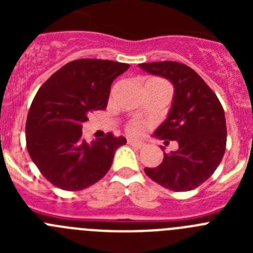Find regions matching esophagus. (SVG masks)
<instances>
[{"instance_id": "34e87169", "label": "esophagus", "mask_w": 253, "mask_h": 253, "mask_svg": "<svg viewBox=\"0 0 253 253\" xmlns=\"http://www.w3.org/2000/svg\"><path fill=\"white\" fill-rule=\"evenodd\" d=\"M128 144L131 147H135V148H143L144 147V143L139 142V140H134V139H128Z\"/></svg>"}]
</instances>
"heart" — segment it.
<instances>
[{"label":"heart","instance_id":"b5f03b06","mask_svg":"<svg viewBox=\"0 0 253 253\" xmlns=\"http://www.w3.org/2000/svg\"><path fill=\"white\" fill-rule=\"evenodd\" d=\"M147 130V124L142 120H131L126 125V131L131 135H142Z\"/></svg>","mask_w":253,"mask_h":253}]
</instances>
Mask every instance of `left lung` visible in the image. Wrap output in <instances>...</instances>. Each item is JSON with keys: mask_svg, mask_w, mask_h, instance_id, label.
<instances>
[{"mask_svg": "<svg viewBox=\"0 0 253 253\" xmlns=\"http://www.w3.org/2000/svg\"><path fill=\"white\" fill-rule=\"evenodd\" d=\"M152 75L173 84L175 96L169 118L154 137L177 140L178 149L165 153L162 163L144 169L146 175L172 191H189L213 175L225 152L227 125L223 106L213 90L189 66L172 60L139 64Z\"/></svg>", "mask_w": 253, "mask_h": 253, "instance_id": "obj_1", "label": "left lung"}]
</instances>
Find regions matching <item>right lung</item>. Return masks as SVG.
Wrapping results in <instances>:
<instances>
[{
	"mask_svg": "<svg viewBox=\"0 0 253 253\" xmlns=\"http://www.w3.org/2000/svg\"><path fill=\"white\" fill-rule=\"evenodd\" d=\"M129 67L114 60H72L40 87L26 119V148L50 184L78 191L96 184L110 169L115 151L126 139L107 133L87 144L82 124L88 114L106 109L111 84Z\"/></svg>",
	"mask_w": 253,
	"mask_h": 253,
	"instance_id": "add662e5",
	"label": "right lung"
}]
</instances>
